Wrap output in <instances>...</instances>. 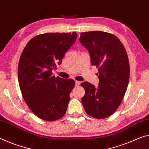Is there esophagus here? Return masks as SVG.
Here are the masks:
<instances>
[{"label": "esophagus", "mask_w": 149, "mask_h": 149, "mask_svg": "<svg viewBox=\"0 0 149 149\" xmlns=\"http://www.w3.org/2000/svg\"><path fill=\"white\" fill-rule=\"evenodd\" d=\"M80 84H81V82L80 81H75V86H79Z\"/></svg>", "instance_id": "obj_1"}]
</instances>
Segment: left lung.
Masks as SVG:
<instances>
[{"label": "left lung", "instance_id": "obj_1", "mask_svg": "<svg viewBox=\"0 0 149 149\" xmlns=\"http://www.w3.org/2000/svg\"><path fill=\"white\" fill-rule=\"evenodd\" d=\"M90 53L91 64L98 68L99 86L81 83L85 90L82 104L88 115L101 119L111 116L124 98L130 77L129 61L120 40L102 31L81 33L79 38Z\"/></svg>", "mask_w": 149, "mask_h": 149}]
</instances>
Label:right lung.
<instances>
[{
    "instance_id": "obj_1",
    "label": "right lung",
    "mask_w": 149,
    "mask_h": 149,
    "mask_svg": "<svg viewBox=\"0 0 149 149\" xmlns=\"http://www.w3.org/2000/svg\"><path fill=\"white\" fill-rule=\"evenodd\" d=\"M77 38L75 32L42 34L31 38L22 52L18 66L20 89L29 109L41 119L54 121L66 113L75 82L54 77L52 71Z\"/></svg>"
}]
</instances>
